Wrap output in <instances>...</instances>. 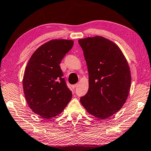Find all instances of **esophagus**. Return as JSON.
<instances>
[{"mask_svg": "<svg viewBox=\"0 0 151 151\" xmlns=\"http://www.w3.org/2000/svg\"><path fill=\"white\" fill-rule=\"evenodd\" d=\"M78 86V85L77 84H76V85H72V88H75L76 87H77Z\"/></svg>", "mask_w": 151, "mask_h": 151, "instance_id": "34e87169", "label": "esophagus"}]
</instances>
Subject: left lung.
Segmentation results:
<instances>
[{
    "mask_svg": "<svg viewBox=\"0 0 151 151\" xmlns=\"http://www.w3.org/2000/svg\"><path fill=\"white\" fill-rule=\"evenodd\" d=\"M88 72V89L80 101L88 114L105 119L119 111L127 99L131 73L118 45L102 36L78 40Z\"/></svg>",
    "mask_w": 151,
    "mask_h": 151,
    "instance_id": "8db88e82",
    "label": "left lung"
}]
</instances>
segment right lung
I'll use <instances>...</instances> for the list:
<instances>
[{
    "instance_id": "add662e5",
    "label": "right lung",
    "mask_w": 151,
    "mask_h": 151,
    "mask_svg": "<svg viewBox=\"0 0 151 151\" xmlns=\"http://www.w3.org/2000/svg\"><path fill=\"white\" fill-rule=\"evenodd\" d=\"M74 44L70 40H52L33 52L26 66L23 88L33 112L42 118L58 116L72 99L60 64Z\"/></svg>"
}]
</instances>
